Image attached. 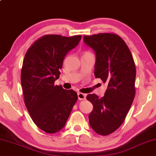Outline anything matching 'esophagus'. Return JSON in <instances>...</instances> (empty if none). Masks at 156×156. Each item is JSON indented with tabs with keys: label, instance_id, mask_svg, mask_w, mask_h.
Here are the masks:
<instances>
[{
	"label": "esophagus",
	"instance_id": "1",
	"mask_svg": "<svg viewBox=\"0 0 156 156\" xmlns=\"http://www.w3.org/2000/svg\"><path fill=\"white\" fill-rule=\"evenodd\" d=\"M77 95H78V98L79 100H80V101H83V100L86 99V95L84 94L83 93L79 92L77 94Z\"/></svg>",
	"mask_w": 156,
	"mask_h": 156
}]
</instances>
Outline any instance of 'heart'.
Wrapping results in <instances>:
<instances>
[{
	"label": "heart",
	"mask_w": 156,
	"mask_h": 156,
	"mask_svg": "<svg viewBox=\"0 0 156 156\" xmlns=\"http://www.w3.org/2000/svg\"><path fill=\"white\" fill-rule=\"evenodd\" d=\"M84 54H91V53H90V52H88V51H86V52H85Z\"/></svg>",
	"instance_id": "b5f03b06"
}]
</instances>
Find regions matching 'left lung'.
<instances>
[{
  "label": "left lung",
  "mask_w": 156,
  "mask_h": 156,
  "mask_svg": "<svg viewBox=\"0 0 156 156\" xmlns=\"http://www.w3.org/2000/svg\"><path fill=\"white\" fill-rule=\"evenodd\" d=\"M83 41L96 54L95 77L107 85L105 96H87L94 108L89 115L92 128L100 135H108L122 124L135 96L136 67L124 41L115 34L84 36Z\"/></svg>",
  "instance_id": "left-lung-1"
}]
</instances>
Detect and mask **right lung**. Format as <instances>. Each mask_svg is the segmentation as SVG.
Here are the masks:
<instances>
[{
    "mask_svg": "<svg viewBox=\"0 0 156 156\" xmlns=\"http://www.w3.org/2000/svg\"><path fill=\"white\" fill-rule=\"evenodd\" d=\"M81 39V35H45L26 53L21 71L24 102L32 121L47 133L64 128L77 101L75 91L54 86V82L59 78L65 55Z\"/></svg>",
    "mask_w": 156,
    "mask_h": 156,
    "instance_id": "add662e5",
    "label": "right lung"
}]
</instances>
